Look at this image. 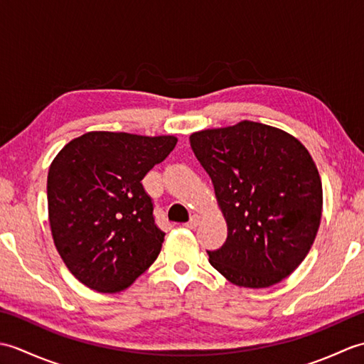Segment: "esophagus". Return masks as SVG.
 Wrapping results in <instances>:
<instances>
[{
    "label": "esophagus",
    "instance_id": "34e87169",
    "mask_svg": "<svg viewBox=\"0 0 364 364\" xmlns=\"http://www.w3.org/2000/svg\"><path fill=\"white\" fill-rule=\"evenodd\" d=\"M198 222H200V218H198V215H192V218L189 219V222L186 223V227L188 228H191V230H194L197 225H198Z\"/></svg>",
    "mask_w": 364,
    "mask_h": 364
}]
</instances>
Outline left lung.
Instances as JSON below:
<instances>
[{"label":"left lung","mask_w":364,"mask_h":364,"mask_svg":"<svg viewBox=\"0 0 364 364\" xmlns=\"http://www.w3.org/2000/svg\"><path fill=\"white\" fill-rule=\"evenodd\" d=\"M191 146L211 176L227 241L211 266L244 288H269L310 252L322 214L321 176L296 137L262 123L205 129Z\"/></svg>","instance_id":"left-lung-1"}]
</instances>
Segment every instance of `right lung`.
Wrapping results in <instances>:
<instances>
[{"label":"right lung","instance_id":"obj_1","mask_svg":"<svg viewBox=\"0 0 364 364\" xmlns=\"http://www.w3.org/2000/svg\"><path fill=\"white\" fill-rule=\"evenodd\" d=\"M176 137L92 131L68 142L50 166L46 196L54 245L89 288H128L158 258L166 233L142 180Z\"/></svg>","mask_w":364,"mask_h":364}]
</instances>
